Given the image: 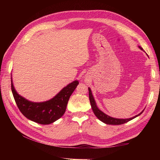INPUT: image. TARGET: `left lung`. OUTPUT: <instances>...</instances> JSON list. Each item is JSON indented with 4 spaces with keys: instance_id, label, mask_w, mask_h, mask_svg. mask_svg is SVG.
<instances>
[{
    "instance_id": "1",
    "label": "left lung",
    "mask_w": 160,
    "mask_h": 160,
    "mask_svg": "<svg viewBox=\"0 0 160 160\" xmlns=\"http://www.w3.org/2000/svg\"><path fill=\"white\" fill-rule=\"evenodd\" d=\"M139 48H140L142 50H143V49H142V47H140V46H139ZM89 100H90V103H91V108H92V110L93 111L94 114L96 115V116L98 119H99L100 120H101L102 122H103L104 123L107 124L120 125V124L127 123V122H128V121H130V120H132V119H134L135 118L139 116V115H141L144 111H142L140 114L135 115V116L132 117L131 118H128V119L113 118H111L110 116H108V115H106L104 113H103L102 111H101L99 109V108L97 107L96 102H95V100H94V98L93 97V95H92V93H91V91L90 89V88H89Z\"/></svg>"
}]
</instances>
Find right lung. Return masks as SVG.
Segmentation results:
<instances>
[{
	"label": "right lung",
	"instance_id": "1",
	"mask_svg": "<svg viewBox=\"0 0 160 160\" xmlns=\"http://www.w3.org/2000/svg\"><path fill=\"white\" fill-rule=\"evenodd\" d=\"M11 80L12 91L20 111L29 120L40 124H52L62 116L71 95L79 84L78 81H73L64 87L52 99L43 102H33L17 93L12 78Z\"/></svg>",
	"mask_w": 160,
	"mask_h": 160
}]
</instances>
